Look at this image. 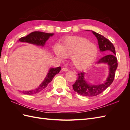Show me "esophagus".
<instances>
[{
    "instance_id": "1",
    "label": "esophagus",
    "mask_w": 130,
    "mask_h": 130,
    "mask_svg": "<svg viewBox=\"0 0 130 130\" xmlns=\"http://www.w3.org/2000/svg\"><path fill=\"white\" fill-rule=\"evenodd\" d=\"M62 70L64 72H67L68 70V68L67 67H63V68H62Z\"/></svg>"
}]
</instances>
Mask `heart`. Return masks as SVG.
<instances>
[{
	"mask_svg": "<svg viewBox=\"0 0 130 130\" xmlns=\"http://www.w3.org/2000/svg\"><path fill=\"white\" fill-rule=\"evenodd\" d=\"M54 53L61 59L65 57H72L75 67L85 69L95 60L98 54L95 45L87 39L80 37H70L66 38L61 46H57Z\"/></svg>",
	"mask_w": 130,
	"mask_h": 130,
	"instance_id": "heart-1",
	"label": "heart"
}]
</instances>
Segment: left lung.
Returning <instances> with one entry per match:
<instances>
[{"label": "left lung", "instance_id": "left-lung-1", "mask_svg": "<svg viewBox=\"0 0 130 130\" xmlns=\"http://www.w3.org/2000/svg\"><path fill=\"white\" fill-rule=\"evenodd\" d=\"M98 39V44L100 52H105L109 54L104 56L98 61L97 63H107L109 68V74L106 81L103 84L99 85H89L85 81L84 72H80L78 74V78L73 85L74 91L81 95L85 96H94L99 95L112 84L115 78L116 70L118 67V61L116 57L115 48L111 41L108 39L92 31Z\"/></svg>", "mask_w": 130, "mask_h": 130}]
</instances>
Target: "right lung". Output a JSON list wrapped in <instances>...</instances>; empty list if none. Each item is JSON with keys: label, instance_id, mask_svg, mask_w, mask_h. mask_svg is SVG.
Wrapping results in <instances>:
<instances>
[{"label": "right lung", "instance_id": "obj_1", "mask_svg": "<svg viewBox=\"0 0 130 130\" xmlns=\"http://www.w3.org/2000/svg\"><path fill=\"white\" fill-rule=\"evenodd\" d=\"M54 34H48L40 32V31H34V32H31L25 37L19 38V40L21 42H27L31 43V44H36L37 45L44 46L46 41L48 40L50 36H52ZM61 68V67H58L55 68H51L49 70V73L46 76L45 80L41 84L40 87L35 90H31V91H23V93L25 94L31 95V94H36L42 91L48 86V85L50 82L52 81L55 75L60 72Z\"/></svg>", "mask_w": 130, "mask_h": 130}]
</instances>
